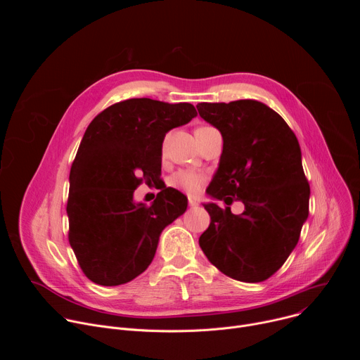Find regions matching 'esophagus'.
<instances>
[{
  "label": "esophagus",
  "instance_id": "34e87169",
  "mask_svg": "<svg viewBox=\"0 0 360 360\" xmlns=\"http://www.w3.org/2000/svg\"><path fill=\"white\" fill-rule=\"evenodd\" d=\"M188 203H189V207H191V208H196L198 205H199V203H198V200H196V199H192V198H189Z\"/></svg>",
  "mask_w": 360,
  "mask_h": 360
}]
</instances>
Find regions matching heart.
Segmentation results:
<instances>
[{
    "instance_id": "1",
    "label": "heart",
    "mask_w": 360,
    "mask_h": 360,
    "mask_svg": "<svg viewBox=\"0 0 360 360\" xmlns=\"http://www.w3.org/2000/svg\"><path fill=\"white\" fill-rule=\"evenodd\" d=\"M169 184L189 196H196L207 184V175L193 169H181L171 176Z\"/></svg>"
}]
</instances>
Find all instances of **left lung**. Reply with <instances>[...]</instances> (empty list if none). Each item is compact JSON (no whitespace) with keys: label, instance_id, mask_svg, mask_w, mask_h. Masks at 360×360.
<instances>
[{"label":"left lung","instance_id":"left-lung-1","mask_svg":"<svg viewBox=\"0 0 360 360\" xmlns=\"http://www.w3.org/2000/svg\"><path fill=\"white\" fill-rule=\"evenodd\" d=\"M199 115L224 138L219 168L207 192L245 211L203 205L211 217L199 246L226 276L256 283L271 278L296 246L309 215L311 188L296 135L285 120L253 99L200 102Z\"/></svg>","mask_w":360,"mask_h":360}]
</instances>
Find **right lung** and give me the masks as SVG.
Masks as SVG:
<instances>
[{
	"label": "right lung",
	"instance_id": "add662e5",
	"mask_svg": "<svg viewBox=\"0 0 360 360\" xmlns=\"http://www.w3.org/2000/svg\"><path fill=\"white\" fill-rule=\"evenodd\" d=\"M196 115L188 102L131 98L88 125L70 172L67 214L70 245L94 283L118 286L141 275L164 228L186 211V196L174 188L164 186L149 207L134 202V191L160 179L165 134Z\"/></svg>",
	"mask_w": 360,
	"mask_h": 360
}]
</instances>
